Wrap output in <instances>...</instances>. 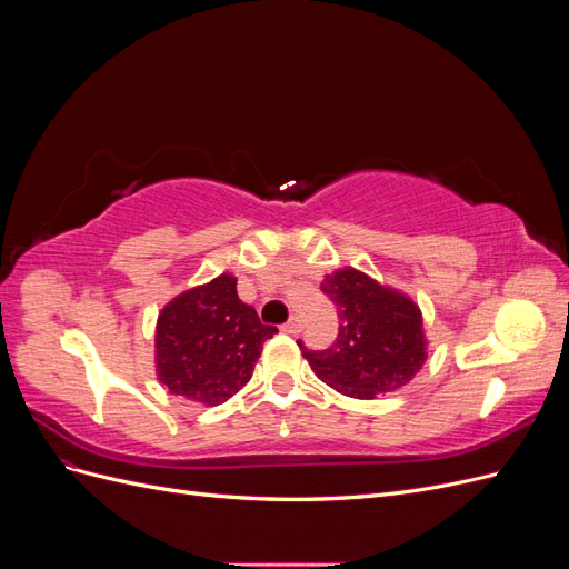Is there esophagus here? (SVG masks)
<instances>
[{"label": "esophagus", "mask_w": 569, "mask_h": 569, "mask_svg": "<svg viewBox=\"0 0 569 569\" xmlns=\"http://www.w3.org/2000/svg\"><path fill=\"white\" fill-rule=\"evenodd\" d=\"M301 330V320L299 318H289L284 325H282V332L287 335H297Z\"/></svg>", "instance_id": "34e87169"}]
</instances>
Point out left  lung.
I'll return each mask as SVG.
<instances>
[{"label":"left lung","instance_id":"obj_1","mask_svg":"<svg viewBox=\"0 0 569 569\" xmlns=\"http://www.w3.org/2000/svg\"><path fill=\"white\" fill-rule=\"evenodd\" d=\"M320 289L337 306L339 335L325 351H308L299 341L318 380L356 399L408 385L427 358L418 303L356 268L325 274Z\"/></svg>","mask_w":569,"mask_h":569}]
</instances>
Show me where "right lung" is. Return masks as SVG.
I'll return each mask as SVG.
<instances>
[{"label":"right lung","mask_w":569,"mask_h":569,"mask_svg":"<svg viewBox=\"0 0 569 569\" xmlns=\"http://www.w3.org/2000/svg\"><path fill=\"white\" fill-rule=\"evenodd\" d=\"M278 327L263 325L237 297L230 272L192 287L157 320V375L170 393L203 406L226 403L249 380Z\"/></svg>","instance_id":"1"}]
</instances>
